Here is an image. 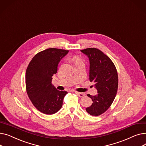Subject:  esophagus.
Segmentation results:
<instances>
[{
  "instance_id": "1",
  "label": "esophagus",
  "mask_w": 146,
  "mask_h": 146,
  "mask_svg": "<svg viewBox=\"0 0 146 146\" xmlns=\"http://www.w3.org/2000/svg\"><path fill=\"white\" fill-rule=\"evenodd\" d=\"M75 93L77 94L79 97H80V98H82V97H83V96H85L86 95H85V94H84V93H81V92H75Z\"/></svg>"
}]
</instances>
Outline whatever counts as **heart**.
<instances>
[{"mask_svg": "<svg viewBox=\"0 0 146 146\" xmlns=\"http://www.w3.org/2000/svg\"><path fill=\"white\" fill-rule=\"evenodd\" d=\"M72 60H73V61L74 62L75 65H76V64L80 63V62H82V60L78 56H74L72 58Z\"/></svg>", "mask_w": 146, "mask_h": 146, "instance_id": "b5f03b06", "label": "heart"}]
</instances>
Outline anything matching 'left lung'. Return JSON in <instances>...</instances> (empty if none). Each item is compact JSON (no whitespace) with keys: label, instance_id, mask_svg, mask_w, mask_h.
Listing matches in <instances>:
<instances>
[{"label":"left lung","instance_id":"obj_1","mask_svg":"<svg viewBox=\"0 0 146 146\" xmlns=\"http://www.w3.org/2000/svg\"><path fill=\"white\" fill-rule=\"evenodd\" d=\"M89 60V80L94 83L98 90L96 95L88 96L93 101L86 109L92 116H98L104 113L112 104L117 95L118 78L115 66L106 55L95 48L80 50Z\"/></svg>","mask_w":146,"mask_h":146}]
</instances>
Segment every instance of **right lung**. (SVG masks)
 Segmentation results:
<instances>
[{"instance_id": "1", "label": "right lung", "mask_w": 146, "mask_h": 146, "mask_svg": "<svg viewBox=\"0 0 146 146\" xmlns=\"http://www.w3.org/2000/svg\"><path fill=\"white\" fill-rule=\"evenodd\" d=\"M68 52V50L54 48L46 49L37 53L27 68L28 96L35 108L43 113H55L62 107L67 92L58 90L51 82L52 76L57 72L59 62Z\"/></svg>"}]
</instances>
